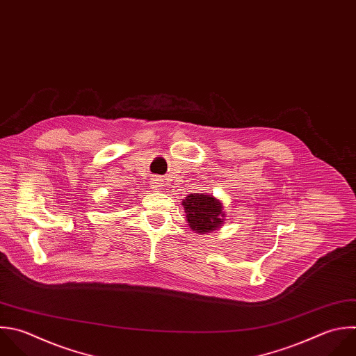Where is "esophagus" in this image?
I'll return each instance as SVG.
<instances>
[{
    "label": "esophagus",
    "mask_w": 356,
    "mask_h": 356,
    "mask_svg": "<svg viewBox=\"0 0 356 356\" xmlns=\"http://www.w3.org/2000/svg\"><path fill=\"white\" fill-rule=\"evenodd\" d=\"M150 185L154 191H161L163 186H164V179L160 178V177H154L152 181H150Z\"/></svg>",
    "instance_id": "esophagus-1"
}]
</instances>
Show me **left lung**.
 <instances>
[{"instance_id":"left-lung-1","label":"left lung","mask_w":356,"mask_h":356,"mask_svg":"<svg viewBox=\"0 0 356 356\" xmlns=\"http://www.w3.org/2000/svg\"><path fill=\"white\" fill-rule=\"evenodd\" d=\"M188 225L192 231L203 235L221 228L225 211L220 199L207 193H191L182 200Z\"/></svg>"}]
</instances>
